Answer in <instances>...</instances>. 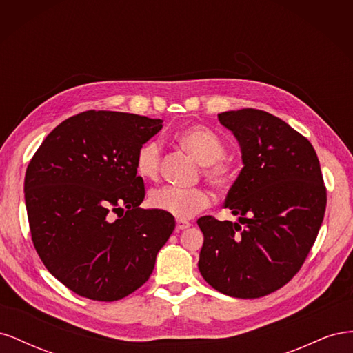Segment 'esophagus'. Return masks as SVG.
<instances>
[{
	"mask_svg": "<svg viewBox=\"0 0 353 353\" xmlns=\"http://www.w3.org/2000/svg\"><path fill=\"white\" fill-rule=\"evenodd\" d=\"M190 225H191V223L188 221H185V219H178L176 221V230H185Z\"/></svg>",
	"mask_w": 353,
	"mask_h": 353,
	"instance_id": "34e87169",
	"label": "esophagus"
}]
</instances>
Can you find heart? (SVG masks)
I'll return each mask as SVG.
<instances>
[{
	"instance_id": "heart-1",
	"label": "heart",
	"mask_w": 353,
	"mask_h": 353,
	"mask_svg": "<svg viewBox=\"0 0 353 353\" xmlns=\"http://www.w3.org/2000/svg\"><path fill=\"white\" fill-rule=\"evenodd\" d=\"M179 145L201 163V175L218 191H228L237 181V169L231 160L223 157L225 145L221 138L205 126H187L176 135ZM162 166V147L159 141L144 143L135 154V170L144 179L154 181ZM148 203L153 209L162 210L179 219H188L210 205V196L205 188L159 187L150 191Z\"/></svg>"
}]
</instances>
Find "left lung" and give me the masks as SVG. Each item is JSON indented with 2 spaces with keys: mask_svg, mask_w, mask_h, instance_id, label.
I'll return each mask as SVG.
<instances>
[{
  "mask_svg": "<svg viewBox=\"0 0 353 353\" xmlns=\"http://www.w3.org/2000/svg\"><path fill=\"white\" fill-rule=\"evenodd\" d=\"M218 117L243 153L244 168L225 200L240 223L199 218V270L223 294L262 297L302 268L321 228L327 188L312 144L280 117L258 109Z\"/></svg>",
  "mask_w": 353,
  "mask_h": 353,
  "instance_id": "obj_1",
  "label": "left lung"
}]
</instances>
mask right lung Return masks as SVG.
I'll list each match as a JSON object with an SVG mask.
<instances>
[{"instance_id": "1", "label": "right lung", "mask_w": 353, "mask_h": 353, "mask_svg": "<svg viewBox=\"0 0 353 353\" xmlns=\"http://www.w3.org/2000/svg\"><path fill=\"white\" fill-rule=\"evenodd\" d=\"M160 119L87 110L56 126L26 169L32 243L69 290L113 302L140 288L175 228L162 210H145L135 154L162 130Z\"/></svg>"}]
</instances>
